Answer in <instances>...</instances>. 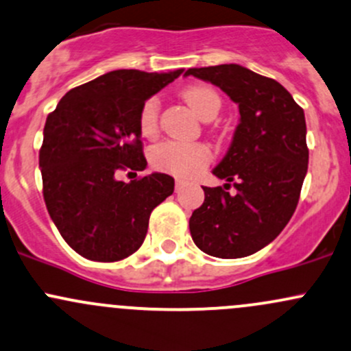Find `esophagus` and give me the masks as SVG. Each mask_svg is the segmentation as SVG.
<instances>
[{"instance_id": "obj_1", "label": "esophagus", "mask_w": 351, "mask_h": 351, "mask_svg": "<svg viewBox=\"0 0 351 351\" xmlns=\"http://www.w3.org/2000/svg\"><path fill=\"white\" fill-rule=\"evenodd\" d=\"M183 186H185V182H182V180H176V186H175V190H176V191H182V190H183Z\"/></svg>"}]
</instances>
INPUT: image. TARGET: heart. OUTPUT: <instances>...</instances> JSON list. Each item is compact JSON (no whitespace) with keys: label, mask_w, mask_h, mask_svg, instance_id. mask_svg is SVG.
I'll use <instances>...</instances> for the list:
<instances>
[{"label":"heart","mask_w":351,"mask_h":351,"mask_svg":"<svg viewBox=\"0 0 351 351\" xmlns=\"http://www.w3.org/2000/svg\"><path fill=\"white\" fill-rule=\"evenodd\" d=\"M186 104L202 119H213L220 109V97L210 87H190L185 94ZM160 101L156 97L147 99L139 110V131L146 138L156 134ZM212 153L200 143L165 141L151 149V165L160 171L169 173L178 178H191L210 163Z\"/></svg>","instance_id":"b5f03b06"}]
</instances>
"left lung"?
<instances>
[{
  "label": "left lung",
  "instance_id": "1",
  "mask_svg": "<svg viewBox=\"0 0 351 351\" xmlns=\"http://www.w3.org/2000/svg\"><path fill=\"white\" fill-rule=\"evenodd\" d=\"M185 75L220 87L239 104L241 123L213 175L205 200L190 217L191 239L220 259L250 256L281 234L300 202L309 151L304 110L274 79L237 64L188 69ZM238 190L230 195V183Z\"/></svg>",
  "mask_w": 351,
  "mask_h": 351
}]
</instances>
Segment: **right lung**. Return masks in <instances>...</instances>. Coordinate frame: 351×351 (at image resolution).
Segmentation results:
<instances>
[{"instance_id": "add662e5", "label": "right lung", "mask_w": 351, "mask_h": 351, "mask_svg": "<svg viewBox=\"0 0 351 351\" xmlns=\"http://www.w3.org/2000/svg\"><path fill=\"white\" fill-rule=\"evenodd\" d=\"M182 72L112 70L69 90L47 117L43 198L64 241L86 259L116 263L134 254L154 206L175 190L165 173L129 183L116 175L146 168L139 110Z\"/></svg>"}]
</instances>
